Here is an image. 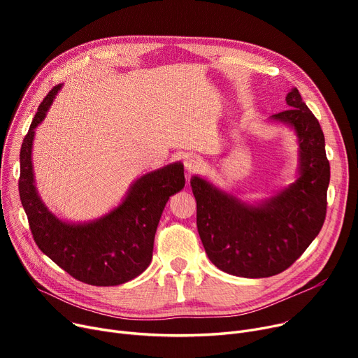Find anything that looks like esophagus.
Listing matches in <instances>:
<instances>
[{
	"mask_svg": "<svg viewBox=\"0 0 358 358\" xmlns=\"http://www.w3.org/2000/svg\"><path fill=\"white\" fill-rule=\"evenodd\" d=\"M203 164H204V162H203V159H201L200 157H197V155H190V157H187V158H185V161H184L185 169H187V171H189L190 174H196V173L201 171Z\"/></svg>",
	"mask_w": 358,
	"mask_h": 358,
	"instance_id": "34e87169",
	"label": "esophagus"
}]
</instances>
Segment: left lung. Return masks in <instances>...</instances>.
<instances>
[{
  "instance_id": "obj_1",
  "label": "left lung",
  "mask_w": 358,
  "mask_h": 358,
  "mask_svg": "<svg viewBox=\"0 0 358 358\" xmlns=\"http://www.w3.org/2000/svg\"><path fill=\"white\" fill-rule=\"evenodd\" d=\"M290 108L273 116L294 127L300 145V177L262 206H248L192 178L197 229L213 264L228 274L261 278L287 270L321 232L327 216L329 161L325 136L297 88Z\"/></svg>"
}]
</instances>
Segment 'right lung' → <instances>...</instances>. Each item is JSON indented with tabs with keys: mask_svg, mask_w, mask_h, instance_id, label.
I'll list each match as a JSON object with an SVG mask.
<instances>
[{
	"mask_svg": "<svg viewBox=\"0 0 358 358\" xmlns=\"http://www.w3.org/2000/svg\"><path fill=\"white\" fill-rule=\"evenodd\" d=\"M61 85H55L37 108L20 150L22 204L37 247L69 275L91 286H117L142 274L152 259L154 238L168 199L184 189L182 164H171L139 178L127 197L107 216L85 224L56 219L37 196L31 145L34 127Z\"/></svg>",
	"mask_w": 358,
	"mask_h": 358,
	"instance_id": "obj_1",
	"label": "right lung"
}]
</instances>
